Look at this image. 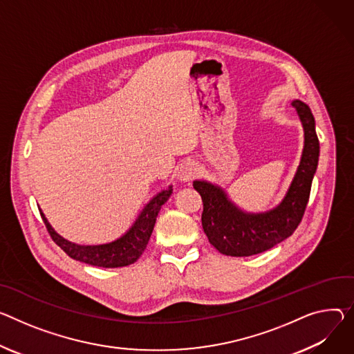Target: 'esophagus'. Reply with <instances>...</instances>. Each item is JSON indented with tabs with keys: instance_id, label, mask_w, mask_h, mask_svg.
Returning <instances> with one entry per match:
<instances>
[{
	"instance_id": "esophagus-1",
	"label": "esophagus",
	"mask_w": 354,
	"mask_h": 354,
	"mask_svg": "<svg viewBox=\"0 0 354 354\" xmlns=\"http://www.w3.org/2000/svg\"><path fill=\"white\" fill-rule=\"evenodd\" d=\"M198 172H199L198 165L195 162H190V160H187V162H183V164L179 165L178 172H176V178L180 182H189L198 175Z\"/></svg>"
}]
</instances>
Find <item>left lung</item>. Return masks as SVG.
Instances as JSON below:
<instances>
[{
    "instance_id": "1",
    "label": "left lung",
    "mask_w": 354,
    "mask_h": 354,
    "mask_svg": "<svg viewBox=\"0 0 354 354\" xmlns=\"http://www.w3.org/2000/svg\"><path fill=\"white\" fill-rule=\"evenodd\" d=\"M291 104L304 128V149L294 179L275 207L250 213L232 202L221 186L205 179L194 180L203 202V232L210 244L224 255L248 257L264 252L291 236L302 220L317 168L319 140L308 104L301 100H292Z\"/></svg>"
}]
</instances>
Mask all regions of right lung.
Masks as SVG:
<instances>
[{
  "instance_id": "1",
  "label": "right lung",
  "mask_w": 354,
  "mask_h": 354,
  "mask_svg": "<svg viewBox=\"0 0 354 354\" xmlns=\"http://www.w3.org/2000/svg\"><path fill=\"white\" fill-rule=\"evenodd\" d=\"M171 195H172V185H169L164 190H160L159 194H156L144 206V209L140 212L138 217L133 223V226L128 229L121 237L106 244L86 245V244H77V243L69 241L65 237L57 234L41 209L39 212L44 223L46 224L50 237L63 251L71 257V259L93 267L118 268V267L134 264L140 259L141 254L147 248V244L152 234L156 216L160 207H162V205H165V202L171 198Z\"/></svg>"
}]
</instances>
